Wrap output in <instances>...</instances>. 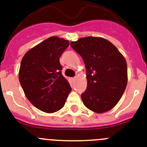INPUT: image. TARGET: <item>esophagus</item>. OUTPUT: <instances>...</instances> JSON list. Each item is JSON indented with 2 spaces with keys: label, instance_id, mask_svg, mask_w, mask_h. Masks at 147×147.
Segmentation results:
<instances>
[{
  "label": "esophagus",
  "instance_id": "esophagus-1",
  "mask_svg": "<svg viewBox=\"0 0 147 147\" xmlns=\"http://www.w3.org/2000/svg\"><path fill=\"white\" fill-rule=\"evenodd\" d=\"M71 80H72L73 82H75V80H76V77H74V78H72V79H71Z\"/></svg>",
  "mask_w": 147,
  "mask_h": 147
}]
</instances>
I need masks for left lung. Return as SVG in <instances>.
<instances>
[{"instance_id":"left-lung-1","label":"left lung","mask_w":147,"mask_h":147,"mask_svg":"<svg viewBox=\"0 0 147 147\" xmlns=\"http://www.w3.org/2000/svg\"><path fill=\"white\" fill-rule=\"evenodd\" d=\"M86 68L87 88L81 95L84 105L97 113L107 112L118 104L128 82L125 59L106 39L86 37L72 41Z\"/></svg>"}]
</instances>
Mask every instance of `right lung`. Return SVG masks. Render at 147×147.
Returning a JSON list of instances; mask_svg holds the SVG:
<instances>
[{
	"instance_id": "1",
	"label": "right lung",
	"mask_w": 147,
	"mask_h": 147,
	"mask_svg": "<svg viewBox=\"0 0 147 147\" xmlns=\"http://www.w3.org/2000/svg\"><path fill=\"white\" fill-rule=\"evenodd\" d=\"M68 46L67 40L53 36L29 49L22 59L19 71L22 88L29 101L43 112L61 110L71 92L59 62Z\"/></svg>"
}]
</instances>
